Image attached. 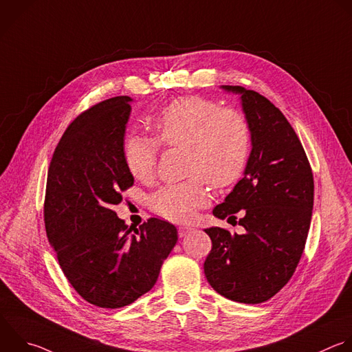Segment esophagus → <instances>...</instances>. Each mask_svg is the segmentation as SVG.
<instances>
[{"label":"esophagus","mask_w":352,"mask_h":352,"mask_svg":"<svg viewBox=\"0 0 352 352\" xmlns=\"http://www.w3.org/2000/svg\"><path fill=\"white\" fill-rule=\"evenodd\" d=\"M193 229L190 228V226H186V225H181V226H178V235H179V238H184V236H186L188 233H190Z\"/></svg>","instance_id":"1"}]
</instances>
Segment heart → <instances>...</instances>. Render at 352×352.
<instances>
[{"label":"heart","instance_id":"b5f03b06","mask_svg":"<svg viewBox=\"0 0 352 352\" xmlns=\"http://www.w3.org/2000/svg\"><path fill=\"white\" fill-rule=\"evenodd\" d=\"M153 140L131 134L123 145V156L131 175L149 181L157 164L159 145L186 149L188 179L162 186L149 197L157 215L186 221L210 203L208 184L226 188L241 179L252 152V133L245 117L233 109H222L203 96H184L148 119Z\"/></svg>","mask_w":352,"mask_h":352}]
</instances>
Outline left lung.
<instances>
[{
	"label": "left lung",
	"instance_id": "1",
	"mask_svg": "<svg viewBox=\"0 0 352 352\" xmlns=\"http://www.w3.org/2000/svg\"><path fill=\"white\" fill-rule=\"evenodd\" d=\"M239 94L252 133L245 177L214 207L246 232L204 229L212 248L204 275L221 296L260 304L274 297L293 276L302 256L314 207V175L304 148L283 113L265 96L239 85H221Z\"/></svg>",
	"mask_w": 352,
	"mask_h": 352
}]
</instances>
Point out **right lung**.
Segmentation results:
<instances>
[{"instance_id":"add662e5","label":"right lung","mask_w":352,"mask_h":352,"mask_svg":"<svg viewBox=\"0 0 352 352\" xmlns=\"http://www.w3.org/2000/svg\"><path fill=\"white\" fill-rule=\"evenodd\" d=\"M131 100L114 96L76 117L54 152L44 203L47 236L65 276L85 301L110 309L155 286L178 241L167 221L129 226L113 211L134 184L123 156Z\"/></svg>"}]
</instances>
